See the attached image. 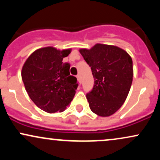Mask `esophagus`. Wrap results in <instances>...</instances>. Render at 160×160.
Returning a JSON list of instances; mask_svg holds the SVG:
<instances>
[{
  "label": "esophagus",
  "instance_id": "34e87169",
  "mask_svg": "<svg viewBox=\"0 0 160 160\" xmlns=\"http://www.w3.org/2000/svg\"><path fill=\"white\" fill-rule=\"evenodd\" d=\"M77 78H78L79 82H80V83H81L82 80H81V78H80V74H78V76H77Z\"/></svg>",
  "mask_w": 160,
  "mask_h": 160
}]
</instances>
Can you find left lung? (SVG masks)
Wrapping results in <instances>:
<instances>
[{
  "label": "left lung",
  "mask_w": 160,
  "mask_h": 160,
  "mask_svg": "<svg viewBox=\"0 0 160 160\" xmlns=\"http://www.w3.org/2000/svg\"><path fill=\"white\" fill-rule=\"evenodd\" d=\"M80 54L91 67L94 86L86 94L91 111L109 117L126 101L132 82V60L126 51L105 44L82 49Z\"/></svg>",
  "instance_id": "left-lung-1"
}]
</instances>
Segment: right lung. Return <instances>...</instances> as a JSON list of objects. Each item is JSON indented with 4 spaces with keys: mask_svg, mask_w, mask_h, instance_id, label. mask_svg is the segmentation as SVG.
I'll list each match as a JSON object with an SVG mask.
<instances>
[{
    "mask_svg": "<svg viewBox=\"0 0 160 160\" xmlns=\"http://www.w3.org/2000/svg\"><path fill=\"white\" fill-rule=\"evenodd\" d=\"M71 49L44 47L34 51L22 70L28 94L34 104L47 113L65 111L74 98L78 82L70 74V64L63 63Z\"/></svg>",
    "mask_w": 160,
    "mask_h": 160,
    "instance_id": "add662e5",
    "label": "right lung"
}]
</instances>
